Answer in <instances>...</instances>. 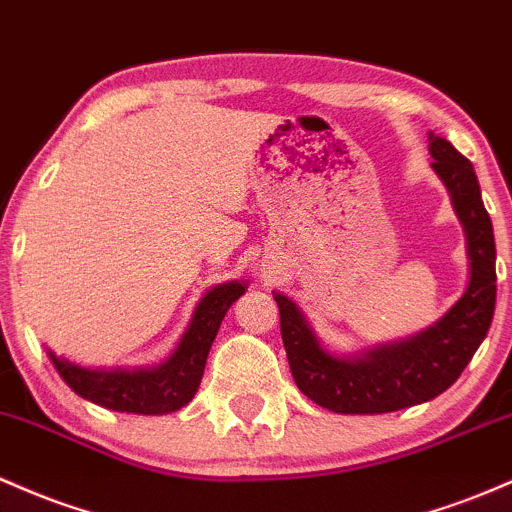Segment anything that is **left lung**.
<instances>
[{"instance_id": "obj_1", "label": "left lung", "mask_w": 512, "mask_h": 512, "mask_svg": "<svg viewBox=\"0 0 512 512\" xmlns=\"http://www.w3.org/2000/svg\"><path fill=\"white\" fill-rule=\"evenodd\" d=\"M433 169L452 195L467 232L472 278L455 307L411 341L333 358L319 346L295 302L273 292L290 372L304 396L336 413H387L423 404L457 382L486 338L496 309V241L474 166L445 137L430 132Z\"/></svg>"}]
</instances>
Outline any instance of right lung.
Listing matches in <instances>:
<instances>
[{"label": "right lung", "mask_w": 512, "mask_h": 512, "mask_svg": "<svg viewBox=\"0 0 512 512\" xmlns=\"http://www.w3.org/2000/svg\"><path fill=\"white\" fill-rule=\"evenodd\" d=\"M244 290L246 287L241 283L217 285L215 290H210L195 309L191 326L181 338L176 353L164 365L152 367V370H84V367L57 358L55 353H50V360L74 392L94 404L106 406V409L145 413V416L179 411L198 392L217 329H220L227 309L244 295Z\"/></svg>", "instance_id": "obj_1"}]
</instances>
